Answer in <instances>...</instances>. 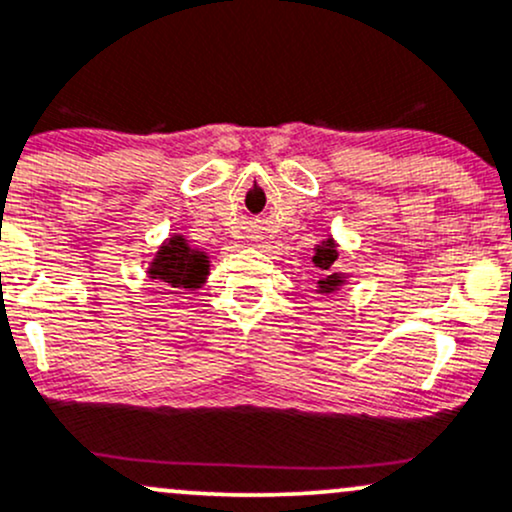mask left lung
<instances>
[{
    "label": "left lung",
    "instance_id": "left-lung-1",
    "mask_svg": "<svg viewBox=\"0 0 512 512\" xmlns=\"http://www.w3.org/2000/svg\"><path fill=\"white\" fill-rule=\"evenodd\" d=\"M335 260H338V243H335L333 238L323 240V243L316 245V255H313V265H316L320 272H323V277L318 279V289L320 294H335V291L340 289L342 284L347 282V277L338 269H333Z\"/></svg>",
    "mask_w": 512,
    "mask_h": 512
}]
</instances>
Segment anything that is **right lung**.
Instances as JSON below:
<instances>
[{"label":"right lung","instance_id":"add662e5","mask_svg":"<svg viewBox=\"0 0 512 512\" xmlns=\"http://www.w3.org/2000/svg\"><path fill=\"white\" fill-rule=\"evenodd\" d=\"M209 255L189 245L184 235H172L155 252L148 277L167 284V289L196 291L209 277Z\"/></svg>","mask_w":512,"mask_h":512}]
</instances>
